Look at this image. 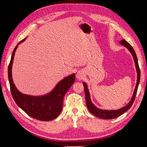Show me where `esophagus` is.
<instances>
[{
	"instance_id": "obj_1",
	"label": "esophagus",
	"mask_w": 147,
	"mask_h": 147,
	"mask_svg": "<svg viewBox=\"0 0 147 147\" xmlns=\"http://www.w3.org/2000/svg\"><path fill=\"white\" fill-rule=\"evenodd\" d=\"M76 77L79 80H81L83 78V74L81 73V72H78V73L76 74Z\"/></svg>"
}]
</instances>
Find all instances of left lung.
<instances>
[{
  "instance_id": "left-lung-1",
  "label": "left lung",
  "mask_w": 147,
  "mask_h": 147,
  "mask_svg": "<svg viewBox=\"0 0 147 147\" xmlns=\"http://www.w3.org/2000/svg\"><path fill=\"white\" fill-rule=\"evenodd\" d=\"M120 43L121 45H124V47H126V48L128 49L129 51L131 52V54L133 55V59H134V60H135L136 68L137 75H138L137 76V83L136 85L135 91H134L133 95L132 96L131 100L128 104H127L125 106V107L119 109V110L107 111V110H102V109H99L97 107H96L92 103L91 100H90V93L88 92V88H87L86 84L85 82H83V86H84V90H85V98H86V103L87 108H88L89 111L91 112L93 115H94L96 117H98L99 118L104 119H111L116 118L119 116H120L121 115L124 114V112H126L127 111L129 110V108L131 107V105H133L134 101H135V99L136 95V93H137V90H138V85L140 83V69L139 67L138 59H137V57H136V53H135V51H134V49L132 47V46L128 42H126L125 40L123 39V40H121Z\"/></svg>"
}]
</instances>
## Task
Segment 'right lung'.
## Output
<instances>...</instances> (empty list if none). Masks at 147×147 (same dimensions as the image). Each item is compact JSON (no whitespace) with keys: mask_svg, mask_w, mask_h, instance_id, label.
Masks as SVG:
<instances>
[{"mask_svg":"<svg viewBox=\"0 0 147 147\" xmlns=\"http://www.w3.org/2000/svg\"><path fill=\"white\" fill-rule=\"evenodd\" d=\"M24 40H21L19 43ZM17 47L18 45L14 49L8 66V78L12 97L19 107L30 117L43 121L54 119L62 111L64 96L74 83L75 74H71L61 80L47 95L34 96L23 94L16 88L12 78V65Z\"/></svg>","mask_w":147,"mask_h":147,"instance_id":"add662e5","label":"right lung"}]
</instances>
